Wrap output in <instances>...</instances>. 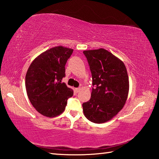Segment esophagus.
Wrapping results in <instances>:
<instances>
[{
  "mask_svg": "<svg viewBox=\"0 0 159 159\" xmlns=\"http://www.w3.org/2000/svg\"><path fill=\"white\" fill-rule=\"evenodd\" d=\"M80 90H81V89L80 88H77V89H75V93H79L80 91Z\"/></svg>",
  "mask_w": 159,
  "mask_h": 159,
  "instance_id": "esophagus-1",
  "label": "esophagus"
}]
</instances>
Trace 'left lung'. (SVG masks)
Here are the masks:
<instances>
[{"mask_svg":"<svg viewBox=\"0 0 159 159\" xmlns=\"http://www.w3.org/2000/svg\"><path fill=\"white\" fill-rule=\"evenodd\" d=\"M91 71L93 86L90 100L83 103L89 120L104 123L111 120L123 108L128 97L129 82L122 61L108 50H84Z\"/></svg>","mask_w":159,"mask_h":159,"instance_id":"1","label":"left lung"}]
</instances>
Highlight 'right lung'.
<instances>
[{
  "label": "right lung",
  "instance_id": "obj_1",
  "mask_svg": "<svg viewBox=\"0 0 159 159\" xmlns=\"http://www.w3.org/2000/svg\"><path fill=\"white\" fill-rule=\"evenodd\" d=\"M73 49L62 46L47 50L37 56L25 75V88L32 105L44 116L54 118L64 112L73 90L61 82L65 65Z\"/></svg>",
  "mask_w": 159,
  "mask_h": 159
}]
</instances>
